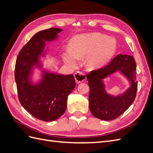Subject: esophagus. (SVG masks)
<instances>
[{
    "mask_svg": "<svg viewBox=\"0 0 153 153\" xmlns=\"http://www.w3.org/2000/svg\"><path fill=\"white\" fill-rule=\"evenodd\" d=\"M74 76H75V79L77 84H80V83L84 82L86 79L85 75L82 72L77 71L74 74Z\"/></svg>",
    "mask_w": 153,
    "mask_h": 153,
    "instance_id": "34e87169",
    "label": "esophagus"
}]
</instances>
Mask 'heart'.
<instances>
[{"label": "heart", "mask_w": 153, "mask_h": 153, "mask_svg": "<svg viewBox=\"0 0 153 153\" xmlns=\"http://www.w3.org/2000/svg\"><path fill=\"white\" fill-rule=\"evenodd\" d=\"M116 41L111 37L93 33L75 37L69 45L70 52L64 55V61L71 68L77 65L78 60H87L89 69H97L107 62L116 50Z\"/></svg>", "instance_id": "1"}]
</instances>
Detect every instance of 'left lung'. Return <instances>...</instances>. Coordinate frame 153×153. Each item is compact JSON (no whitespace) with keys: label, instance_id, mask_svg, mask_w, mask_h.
<instances>
[{"label":"left lung","instance_id":"obj_1","mask_svg":"<svg viewBox=\"0 0 153 153\" xmlns=\"http://www.w3.org/2000/svg\"><path fill=\"white\" fill-rule=\"evenodd\" d=\"M135 70L136 62L133 56L119 54L106 66L88 74L89 108L94 117L103 121H112L131 105L137 91ZM117 71H120L128 78L131 86L123 94L114 97L105 92L102 80Z\"/></svg>","mask_w":153,"mask_h":153}]
</instances>
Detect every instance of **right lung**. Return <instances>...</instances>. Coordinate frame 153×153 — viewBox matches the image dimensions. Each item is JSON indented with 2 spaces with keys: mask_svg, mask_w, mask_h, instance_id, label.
<instances>
[{
  "mask_svg": "<svg viewBox=\"0 0 153 153\" xmlns=\"http://www.w3.org/2000/svg\"><path fill=\"white\" fill-rule=\"evenodd\" d=\"M62 30L50 28L38 32L22 48L16 61L15 76L20 102L32 116L43 121H53L64 114L68 96L76 86L73 75L45 70L38 84H33L30 81L33 68H42L39 57L45 55V41L57 39Z\"/></svg>",
  "mask_w": 153,
  "mask_h": 153,
  "instance_id": "1",
  "label": "right lung"
}]
</instances>
